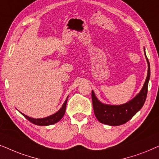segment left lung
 Listing matches in <instances>:
<instances>
[{"instance_id":"obj_1","label":"left lung","mask_w":159,"mask_h":159,"mask_svg":"<svg viewBox=\"0 0 159 159\" xmlns=\"http://www.w3.org/2000/svg\"><path fill=\"white\" fill-rule=\"evenodd\" d=\"M144 52L148 63V74L144 85L138 94L132 99L122 105H114L102 103L97 99L94 91L92 92V99L94 115L102 124L109 126H119L129 121L142 107L145 103L148 93V86L151 76L150 63Z\"/></svg>"}]
</instances>
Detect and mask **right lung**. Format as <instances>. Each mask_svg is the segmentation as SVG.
Instances as JSON below:
<instances>
[{"instance_id":"obj_1","label":"right lung","mask_w":159,"mask_h":159,"mask_svg":"<svg viewBox=\"0 0 159 159\" xmlns=\"http://www.w3.org/2000/svg\"><path fill=\"white\" fill-rule=\"evenodd\" d=\"M67 98L68 97H67L66 100L65 101V102L63 103L62 106L61 108L57 112L52 114L49 116H47L46 118H31L25 115V114L20 113L22 114V115L24 116L25 118H27L29 121H30L33 124H35V125H39V126H48V125H52V124H56L58 121H60V120H61L63 116L65 115V109H66V105H67Z\"/></svg>"}]
</instances>
